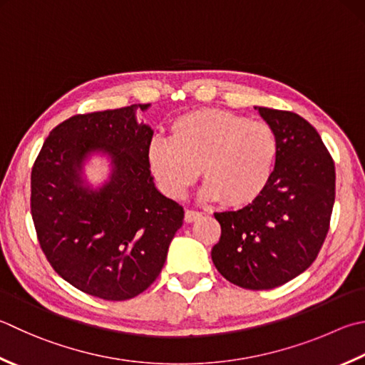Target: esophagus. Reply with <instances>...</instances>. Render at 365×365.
Listing matches in <instances>:
<instances>
[{
	"label": "esophagus",
	"instance_id": "1",
	"mask_svg": "<svg viewBox=\"0 0 365 365\" xmlns=\"http://www.w3.org/2000/svg\"><path fill=\"white\" fill-rule=\"evenodd\" d=\"M200 217H202V212L195 211V210H187V211H185V216H184L185 222H195Z\"/></svg>",
	"mask_w": 365,
	"mask_h": 365
}]
</instances>
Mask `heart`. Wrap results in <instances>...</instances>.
<instances>
[{
    "instance_id": "obj_1",
    "label": "heart",
    "mask_w": 365,
    "mask_h": 365,
    "mask_svg": "<svg viewBox=\"0 0 365 365\" xmlns=\"http://www.w3.org/2000/svg\"><path fill=\"white\" fill-rule=\"evenodd\" d=\"M278 149L277 135L265 122L225 109H202L171 123L170 140L149 143L148 167L171 198L185 194L200 168L203 200L240 208L257 200L270 184Z\"/></svg>"
}]
</instances>
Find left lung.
I'll list each match as a JSON object with an SVG mask.
<instances>
[{
	"mask_svg": "<svg viewBox=\"0 0 365 365\" xmlns=\"http://www.w3.org/2000/svg\"><path fill=\"white\" fill-rule=\"evenodd\" d=\"M278 140L270 184L238 211L215 212L221 238L211 259L245 289H273L310 267L324 243L335 200V165L316 128L299 114L256 106Z\"/></svg>",
	"mask_w": 365,
	"mask_h": 365,
	"instance_id": "1",
	"label": "left lung"
}]
</instances>
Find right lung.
Wrapping results in <instances>:
<instances>
[{
  "mask_svg": "<svg viewBox=\"0 0 365 365\" xmlns=\"http://www.w3.org/2000/svg\"><path fill=\"white\" fill-rule=\"evenodd\" d=\"M132 105L73 115L47 136L31 170V217L41 250L61 278L105 300H128L162 272L182 225L180 203L157 190L148 167L153 128ZM92 153L112 160L93 190L83 178Z\"/></svg>",
  "mask_w": 365,
  "mask_h": 365,
  "instance_id": "right-lung-1",
  "label": "right lung"
}]
</instances>
